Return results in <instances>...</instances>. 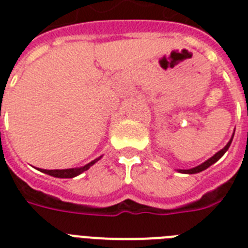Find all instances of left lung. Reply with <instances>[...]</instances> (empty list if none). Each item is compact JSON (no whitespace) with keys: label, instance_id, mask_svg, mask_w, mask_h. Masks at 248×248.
Wrapping results in <instances>:
<instances>
[{"label":"left lung","instance_id":"obj_1","mask_svg":"<svg viewBox=\"0 0 248 248\" xmlns=\"http://www.w3.org/2000/svg\"><path fill=\"white\" fill-rule=\"evenodd\" d=\"M233 136H234V134L232 135L231 140L228 141L227 145H225V147H224L223 149H221V151H219V152H217V153H215V155H212L211 158H208L207 161H204L203 163H201V165L196 166V167H193V169H189V170H177V171H179V172H181V173H198V172H201V171H203V170L208 169L210 166L214 165V163H215V162H217V161H219V159L221 158V157H223L224 155H225V152H227L228 149H229V147H231L232 140H233Z\"/></svg>","mask_w":248,"mask_h":248}]
</instances>
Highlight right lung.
Masks as SVG:
<instances>
[{
    "mask_svg": "<svg viewBox=\"0 0 248 248\" xmlns=\"http://www.w3.org/2000/svg\"><path fill=\"white\" fill-rule=\"evenodd\" d=\"M100 158H101V155L99 157V158L93 159V161H91L90 163H87V165L82 166V167H76V169H65V170H44V169H40V171H41V172H44V173H47V175H50V176L60 177V179H71V177L78 176L79 173H82V172H85V171H87V170H89L90 167L93 165V163H96Z\"/></svg>",
    "mask_w": 248,
    "mask_h": 248,
    "instance_id": "obj_1",
    "label": "right lung"
}]
</instances>
